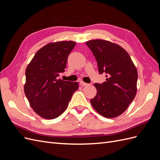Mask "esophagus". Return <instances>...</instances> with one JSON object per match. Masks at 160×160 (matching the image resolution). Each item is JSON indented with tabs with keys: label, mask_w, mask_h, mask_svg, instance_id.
<instances>
[{
	"label": "esophagus",
	"mask_w": 160,
	"mask_h": 160,
	"mask_svg": "<svg viewBox=\"0 0 160 160\" xmlns=\"http://www.w3.org/2000/svg\"><path fill=\"white\" fill-rule=\"evenodd\" d=\"M80 84H81L82 86H87V85H89V83H85V82H83V81H80Z\"/></svg>",
	"instance_id": "34e87169"
}]
</instances>
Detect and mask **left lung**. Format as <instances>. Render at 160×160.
<instances>
[{
	"label": "left lung",
	"mask_w": 160,
	"mask_h": 160,
	"mask_svg": "<svg viewBox=\"0 0 160 160\" xmlns=\"http://www.w3.org/2000/svg\"><path fill=\"white\" fill-rule=\"evenodd\" d=\"M86 45L95 57L99 72H104L107 77L102 84H94L97 94L91 103L103 117H118L127 109L136 95V67L128 52L113 42L96 39L87 41Z\"/></svg>",
	"instance_id": "obj_1"
}]
</instances>
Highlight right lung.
Returning <instances> with one entry per match:
<instances>
[{
  "label": "right lung",
  "mask_w": 160,
  "mask_h": 160,
  "mask_svg": "<svg viewBox=\"0 0 160 160\" xmlns=\"http://www.w3.org/2000/svg\"><path fill=\"white\" fill-rule=\"evenodd\" d=\"M75 45L71 41L50 42L36 52L27 67L24 91L31 107L42 118L59 117L79 88L77 82L58 79Z\"/></svg>",
  "instance_id": "1"
}]
</instances>
